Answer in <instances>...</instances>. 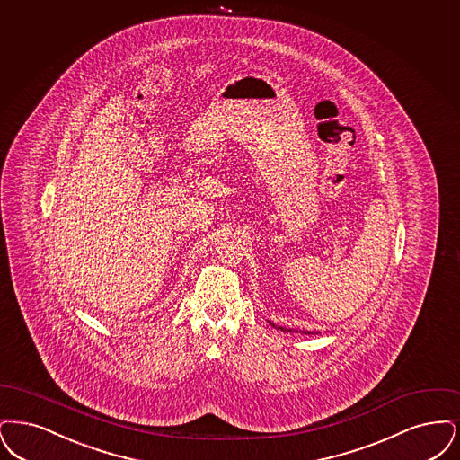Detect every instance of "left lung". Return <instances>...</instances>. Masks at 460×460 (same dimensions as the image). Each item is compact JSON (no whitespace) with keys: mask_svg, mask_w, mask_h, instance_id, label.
I'll return each instance as SVG.
<instances>
[{"mask_svg":"<svg viewBox=\"0 0 460 460\" xmlns=\"http://www.w3.org/2000/svg\"><path fill=\"white\" fill-rule=\"evenodd\" d=\"M273 326H275V324H273ZM280 330H281V332H292V330H283V328H281V326H280ZM304 333H305V335H311V332H304Z\"/></svg>","mask_w":460,"mask_h":460,"instance_id":"left-lung-1","label":"left lung"}]
</instances>
